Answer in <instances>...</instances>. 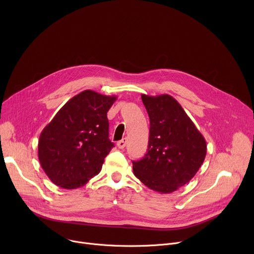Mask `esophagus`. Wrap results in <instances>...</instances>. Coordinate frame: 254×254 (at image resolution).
I'll return each instance as SVG.
<instances>
[{
    "label": "esophagus",
    "instance_id": "obj_1",
    "mask_svg": "<svg viewBox=\"0 0 254 254\" xmlns=\"http://www.w3.org/2000/svg\"><path fill=\"white\" fill-rule=\"evenodd\" d=\"M127 144V138H123L122 140L118 141V147L119 149H124Z\"/></svg>",
    "mask_w": 254,
    "mask_h": 254
}]
</instances>
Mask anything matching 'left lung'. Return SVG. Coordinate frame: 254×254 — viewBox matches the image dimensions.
<instances>
[{"label":"left lung","instance_id":"1","mask_svg":"<svg viewBox=\"0 0 254 254\" xmlns=\"http://www.w3.org/2000/svg\"><path fill=\"white\" fill-rule=\"evenodd\" d=\"M141 100L150 118V138L147 154L132 161L133 174L156 192L173 193L200 169L206 140L173 96L141 94Z\"/></svg>","mask_w":254,"mask_h":254}]
</instances>
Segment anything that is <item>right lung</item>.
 Wrapping results in <instances>:
<instances>
[{"instance_id": "1", "label": "right lung", "mask_w": 254, "mask_h": 254, "mask_svg": "<svg viewBox=\"0 0 254 254\" xmlns=\"http://www.w3.org/2000/svg\"><path fill=\"white\" fill-rule=\"evenodd\" d=\"M117 96L84 90L69 99L42 130L38 158L52 182L76 189L97 175L114 148L107 112Z\"/></svg>"}]
</instances>
